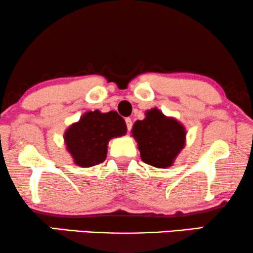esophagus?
I'll return each mask as SVG.
<instances>
[{
	"mask_svg": "<svg viewBox=\"0 0 253 253\" xmlns=\"http://www.w3.org/2000/svg\"><path fill=\"white\" fill-rule=\"evenodd\" d=\"M126 127H127V130H131V127H132V121H131V119H129V117H127V119H126Z\"/></svg>",
	"mask_w": 253,
	"mask_h": 253,
	"instance_id": "34e87169",
	"label": "esophagus"
}]
</instances>
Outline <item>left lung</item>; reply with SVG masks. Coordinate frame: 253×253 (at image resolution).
<instances>
[{
  "label": "left lung",
  "instance_id": "1",
  "mask_svg": "<svg viewBox=\"0 0 253 253\" xmlns=\"http://www.w3.org/2000/svg\"><path fill=\"white\" fill-rule=\"evenodd\" d=\"M132 134L141 160L157 168L170 167L185 144L184 126L157 108L148 110L143 121L133 124Z\"/></svg>",
  "mask_w": 253,
  "mask_h": 253
}]
</instances>
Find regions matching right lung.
Returning <instances> with one entry per match:
<instances>
[{
    "label": "right lung",
    "instance_id": "add662e5",
    "mask_svg": "<svg viewBox=\"0 0 253 253\" xmlns=\"http://www.w3.org/2000/svg\"><path fill=\"white\" fill-rule=\"evenodd\" d=\"M126 132V124L116 112L94 110L84 114L79 122L72 124L64 134V140L76 165L92 167L106 160L109 139Z\"/></svg>",
    "mask_w": 253,
    "mask_h": 253
}]
</instances>
